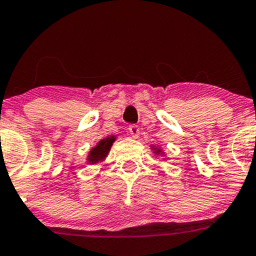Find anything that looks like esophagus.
<instances>
[{"label": "esophagus", "mask_w": 256, "mask_h": 256, "mask_svg": "<svg viewBox=\"0 0 256 256\" xmlns=\"http://www.w3.org/2000/svg\"><path fill=\"white\" fill-rule=\"evenodd\" d=\"M129 133H130V136H133V138H138L139 134H140V129L139 127H136V126H130L129 127Z\"/></svg>", "instance_id": "1"}]
</instances>
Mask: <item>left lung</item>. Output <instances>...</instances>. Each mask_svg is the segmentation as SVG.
Returning <instances> with one entry per match:
<instances>
[{"instance_id": "obj_1", "label": "left lung", "mask_w": 256, "mask_h": 256, "mask_svg": "<svg viewBox=\"0 0 256 256\" xmlns=\"http://www.w3.org/2000/svg\"><path fill=\"white\" fill-rule=\"evenodd\" d=\"M150 150H152V154L154 155H158V156H162V159L164 160H166V152H165V150L164 149H162V148L160 146H150Z\"/></svg>"}]
</instances>
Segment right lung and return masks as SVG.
I'll list each match as a JSON object with an SVG mask.
<instances>
[{
    "instance_id": "add662e5",
    "label": "right lung",
    "mask_w": 256,
    "mask_h": 256,
    "mask_svg": "<svg viewBox=\"0 0 256 256\" xmlns=\"http://www.w3.org/2000/svg\"><path fill=\"white\" fill-rule=\"evenodd\" d=\"M116 139H117L116 136H108L106 138L101 139L96 146L88 150V155H86V162L88 165H97L98 162L100 164L104 162L106 158L108 156L110 148H112Z\"/></svg>"
}]
</instances>
